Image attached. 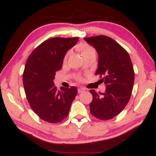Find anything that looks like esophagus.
Masks as SVG:
<instances>
[{"label":"esophagus","instance_id":"obj_1","mask_svg":"<svg viewBox=\"0 0 156 156\" xmlns=\"http://www.w3.org/2000/svg\"><path fill=\"white\" fill-rule=\"evenodd\" d=\"M86 91V89L84 88V87H80V88L78 89V92L79 93H82L83 91Z\"/></svg>","mask_w":156,"mask_h":156}]
</instances>
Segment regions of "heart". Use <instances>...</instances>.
Here are the masks:
<instances>
[{
  "label": "heart",
  "instance_id": "heart-1",
  "mask_svg": "<svg viewBox=\"0 0 156 156\" xmlns=\"http://www.w3.org/2000/svg\"><path fill=\"white\" fill-rule=\"evenodd\" d=\"M77 48H78V50L80 51L81 53H82L83 56H84V57L88 56V55H90L91 54H94V53H95L94 49L91 46L89 45V44H87V43L79 44L77 46ZM69 53L70 52H69L67 55H66V56L65 57V60L67 59L68 55H69Z\"/></svg>",
  "mask_w": 156,
  "mask_h": 156
}]
</instances>
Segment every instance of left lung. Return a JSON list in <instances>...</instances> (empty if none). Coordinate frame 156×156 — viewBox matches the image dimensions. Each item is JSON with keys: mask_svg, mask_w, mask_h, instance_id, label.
Segmentation results:
<instances>
[{"mask_svg": "<svg viewBox=\"0 0 156 156\" xmlns=\"http://www.w3.org/2000/svg\"><path fill=\"white\" fill-rule=\"evenodd\" d=\"M98 54V67L95 74L104 76L106 90L93 96L91 114L101 120L113 119L122 112L131 98L134 83V71L129 53L120 44L107 36L84 37Z\"/></svg>", "mask_w": 156, "mask_h": 156, "instance_id": "left-lung-1", "label": "left lung"}]
</instances>
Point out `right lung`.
<instances>
[{
    "label": "right lung",
    "mask_w": 156,
    "mask_h": 156,
    "mask_svg": "<svg viewBox=\"0 0 156 156\" xmlns=\"http://www.w3.org/2000/svg\"><path fill=\"white\" fill-rule=\"evenodd\" d=\"M78 37H53L40 44L30 55L23 75V86L30 106L42 120L60 122L69 114L77 94L75 87L55 86V72L62 67L67 51L75 45Z\"/></svg>",
    "instance_id": "obj_1"
}]
</instances>
